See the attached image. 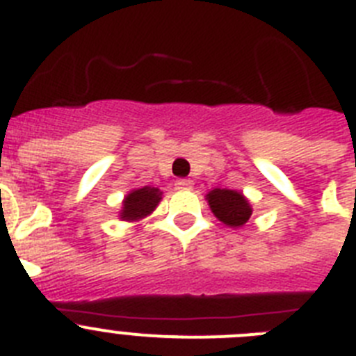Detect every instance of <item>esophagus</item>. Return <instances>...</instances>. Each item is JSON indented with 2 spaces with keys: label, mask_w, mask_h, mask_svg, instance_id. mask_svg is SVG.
I'll return each mask as SVG.
<instances>
[{
  "label": "esophagus",
  "mask_w": 356,
  "mask_h": 356,
  "mask_svg": "<svg viewBox=\"0 0 356 356\" xmlns=\"http://www.w3.org/2000/svg\"><path fill=\"white\" fill-rule=\"evenodd\" d=\"M193 180H187V178H181V180H176L175 184V188H178V191H191L193 188Z\"/></svg>",
  "instance_id": "34e87169"
}]
</instances>
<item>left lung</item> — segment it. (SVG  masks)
<instances>
[{
	"instance_id": "obj_1",
	"label": "left lung",
	"mask_w": 356,
	"mask_h": 356,
	"mask_svg": "<svg viewBox=\"0 0 356 356\" xmlns=\"http://www.w3.org/2000/svg\"><path fill=\"white\" fill-rule=\"evenodd\" d=\"M209 205L213 216L228 226L246 225L251 217V207L248 200L237 191L229 188H213L209 193Z\"/></svg>"
}]
</instances>
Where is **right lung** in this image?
<instances>
[{"label":"right lung","instance_id":"right-lung-1","mask_svg":"<svg viewBox=\"0 0 356 356\" xmlns=\"http://www.w3.org/2000/svg\"><path fill=\"white\" fill-rule=\"evenodd\" d=\"M162 200V193L155 187H143L137 188L134 193L128 194L122 203L121 219L124 221H137L143 219L144 216L151 213Z\"/></svg>","mask_w":356,"mask_h":356}]
</instances>
